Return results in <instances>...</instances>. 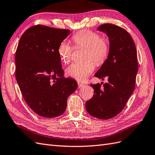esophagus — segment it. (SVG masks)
Wrapping results in <instances>:
<instances>
[{
    "label": "esophagus",
    "mask_w": 155,
    "mask_h": 155,
    "mask_svg": "<svg viewBox=\"0 0 155 155\" xmlns=\"http://www.w3.org/2000/svg\"><path fill=\"white\" fill-rule=\"evenodd\" d=\"M78 88L79 89H81V88H82L83 87H84V85L82 84V83H78Z\"/></svg>",
    "instance_id": "esophagus-1"
}]
</instances>
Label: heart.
<instances>
[{"instance_id": "obj_1", "label": "heart", "mask_w": 155, "mask_h": 155, "mask_svg": "<svg viewBox=\"0 0 155 155\" xmlns=\"http://www.w3.org/2000/svg\"><path fill=\"white\" fill-rule=\"evenodd\" d=\"M76 48L86 49L85 61L73 63L66 70V76L79 81H83L93 73L94 64L101 65L105 62L110 51V44L106 38L101 37L98 33L89 29L79 31L72 37ZM74 48L70 44L62 41L58 48V55L62 62L68 64L72 57Z\"/></svg>"}]
</instances>
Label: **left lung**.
<instances>
[{
    "label": "left lung",
    "mask_w": 155,
    "mask_h": 155,
    "mask_svg": "<svg viewBox=\"0 0 155 155\" xmlns=\"http://www.w3.org/2000/svg\"><path fill=\"white\" fill-rule=\"evenodd\" d=\"M98 30L106 32L110 39V51L107 60L94 76L108 82L91 84L93 97L87 100L86 110L100 119L114 117L123 110L135 88L138 70L137 51L132 38L122 27L105 23Z\"/></svg>",
    "instance_id": "obj_1"
}]
</instances>
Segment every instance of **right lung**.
I'll list each match as a JSON object with an SVG mask.
<instances>
[{
    "label": "right lung",
    "mask_w": 155,
    "mask_h": 155,
    "mask_svg": "<svg viewBox=\"0 0 155 155\" xmlns=\"http://www.w3.org/2000/svg\"><path fill=\"white\" fill-rule=\"evenodd\" d=\"M70 32L36 25L23 33L16 49V80L28 106L44 117L63 114L68 96L78 88L76 80L63 77L58 53Z\"/></svg>",
    "instance_id": "right-lung-1"
}]
</instances>
